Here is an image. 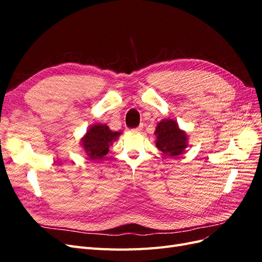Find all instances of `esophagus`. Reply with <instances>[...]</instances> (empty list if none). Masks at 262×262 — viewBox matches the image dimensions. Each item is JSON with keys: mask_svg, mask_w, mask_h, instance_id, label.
Wrapping results in <instances>:
<instances>
[{"mask_svg": "<svg viewBox=\"0 0 262 262\" xmlns=\"http://www.w3.org/2000/svg\"><path fill=\"white\" fill-rule=\"evenodd\" d=\"M142 129H143V125H139V126H137V128L131 129V131L134 132V133H139V132L142 131Z\"/></svg>", "mask_w": 262, "mask_h": 262, "instance_id": "obj_1", "label": "esophagus"}]
</instances>
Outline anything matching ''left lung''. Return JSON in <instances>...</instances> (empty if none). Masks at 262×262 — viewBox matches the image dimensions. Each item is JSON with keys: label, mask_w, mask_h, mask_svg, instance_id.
<instances>
[{"label": "left lung", "mask_w": 262, "mask_h": 262, "mask_svg": "<svg viewBox=\"0 0 262 262\" xmlns=\"http://www.w3.org/2000/svg\"><path fill=\"white\" fill-rule=\"evenodd\" d=\"M156 147L168 157H175L185 152L188 146V136L179 129L178 123L172 119H164L158 122L156 130Z\"/></svg>", "instance_id": "1"}]
</instances>
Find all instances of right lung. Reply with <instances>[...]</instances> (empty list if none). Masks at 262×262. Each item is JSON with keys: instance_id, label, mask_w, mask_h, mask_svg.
Masks as SVG:
<instances>
[{"instance_id": "obj_1", "label": "right lung", "mask_w": 262, "mask_h": 262, "mask_svg": "<svg viewBox=\"0 0 262 262\" xmlns=\"http://www.w3.org/2000/svg\"><path fill=\"white\" fill-rule=\"evenodd\" d=\"M121 132H114L107 124L97 123L92 125L82 138V146L91 161L101 160L107 155L109 147L120 136Z\"/></svg>"}]
</instances>
